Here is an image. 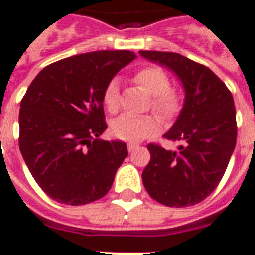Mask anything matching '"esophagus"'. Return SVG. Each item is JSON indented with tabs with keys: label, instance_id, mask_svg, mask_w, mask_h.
Wrapping results in <instances>:
<instances>
[{
	"label": "esophagus",
	"instance_id": "obj_1",
	"mask_svg": "<svg viewBox=\"0 0 255 255\" xmlns=\"http://www.w3.org/2000/svg\"><path fill=\"white\" fill-rule=\"evenodd\" d=\"M137 147L139 146H137V144H135V143H129V144H128V151L133 152L135 150H136Z\"/></svg>",
	"mask_w": 255,
	"mask_h": 255
}]
</instances>
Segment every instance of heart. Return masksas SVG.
<instances>
[{"mask_svg":"<svg viewBox=\"0 0 255 255\" xmlns=\"http://www.w3.org/2000/svg\"><path fill=\"white\" fill-rule=\"evenodd\" d=\"M133 80L146 93L152 97L151 107L162 119L171 120L181 111V97L170 88V80L165 71L156 66H148L139 70ZM104 105L109 112H118L120 107L119 80L113 78L107 84L103 94ZM159 129V122L155 116H133L123 115L111 126L113 136L126 142H139L151 136Z\"/></svg>","mask_w":255,"mask_h":255,"instance_id":"heart-1","label":"heart"}]
</instances>
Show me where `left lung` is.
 I'll return each instance as SVG.
<instances>
[{
  "label": "left lung",
  "instance_id": "8db88e82",
  "mask_svg": "<svg viewBox=\"0 0 255 255\" xmlns=\"http://www.w3.org/2000/svg\"><path fill=\"white\" fill-rule=\"evenodd\" d=\"M171 70L185 90L184 107L166 139L182 142L178 151L148 144L151 159L143 170V185L152 199L167 207H189L219 185L237 143L233 94L218 75L175 52L139 51Z\"/></svg>",
  "mask_w": 255,
  "mask_h": 255
}]
</instances>
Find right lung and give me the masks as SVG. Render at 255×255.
Returning <instances> with one entry per match:
<instances>
[{
    "label": "right lung",
    "instance_id": "1",
    "mask_svg": "<svg viewBox=\"0 0 255 255\" xmlns=\"http://www.w3.org/2000/svg\"><path fill=\"white\" fill-rule=\"evenodd\" d=\"M136 55L94 51L41 70L20 104V151L37 185L58 203L84 205L108 193L127 144L101 140L105 86Z\"/></svg>",
    "mask_w": 255,
    "mask_h": 255
}]
</instances>
